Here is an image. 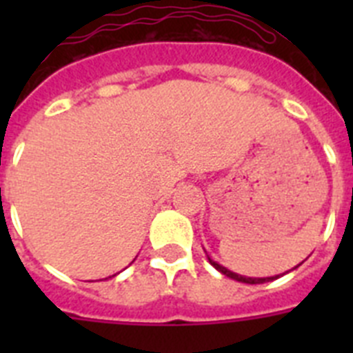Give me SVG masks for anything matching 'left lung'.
Instances as JSON below:
<instances>
[{
    "instance_id": "left-lung-1",
    "label": "left lung",
    "mask_w": 353,
    "mask_h": 353,
    "mask_svg": "<svg viewBox=\"0 0 353 353\" xmlns=\"http://www.w3.org/2000/svg\"><path fill=\"white\" fill-rule=\"evenodd\" d=\"M205 254H207V251H205ZM207 260L210 261V265L214 267L215 270H219L221 274H224L226 277H230V279H235V281L239 283H248V285H261V283H267V281H274V279H277V277H281V276H272V277H248V276H240V274L236 272H232V270H228L226 267H223V265H219L217 261L212 260L210 256L207 254ZM301 265V263H299ZM297 265V267H299ZM295 267V269H297ZM293 270V269H292Z\"/></svg>"
}]
</instances>
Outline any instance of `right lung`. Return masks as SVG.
<instances>
[{
    "instance_id": "right-lung-1",
    "label": "right lung",
    "mask_w": 353,
    "mask_h": 353,
    "mask_svg": "<svg viewBox=\"0 0 353 353\" xmlns=\"http://www.w3.org/2000/svg\"><path fill=\"white\" fill-rule=\"evenodd\" d=\"M118 274H120V272H118ZM114 276H117V274H114ZM114 276H109V277H114Z\"/></svg>"
}]
</instances>
